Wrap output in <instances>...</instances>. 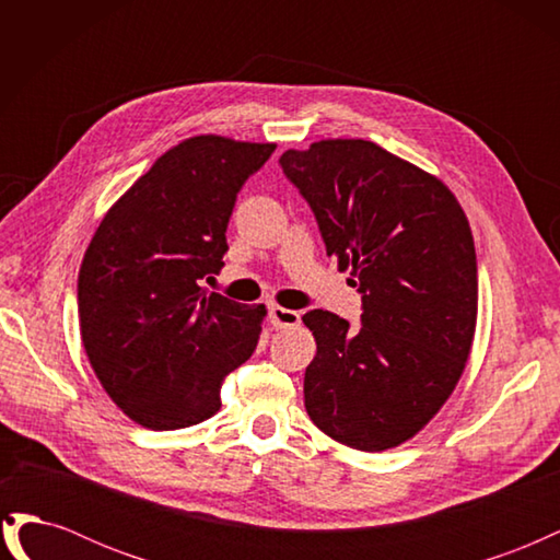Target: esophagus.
<instances>
[{
	"label": "esophagus",
	"mask_w": 560,
	"mask_h": 560,
	"mask_svg": "<svg viewBox=\"0 0 560 560\" xmlns=\"http://www.w3.org/2000/svg\"><path fill=\"white\" fill-rule=\"evenodd\" d=\"M270 325L276 329H287V327H299L301 325V315L296 311L282 308V306H270Z\"/></svg>",
	"instance_id": "34e87169"
}]
</instances>
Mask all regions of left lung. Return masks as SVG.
Here are the masks:
<instances>
[{
	"instance_id": "left-lung-1",
	"label": "left lung",
	"mask_w": 560,
	"mask_h": 560,
	"mask_svg": "<svg viewBox=\"0 0 560 560\" xmlns=\"http://www.w3.org/2000/svg\"><path fill=\"white\" fill-rule=\"evenodd\" d=\"M338 270L362 294V327L303 315L317 354L306 411L334 442L378 453L409 442L460 381L477 329V252L448 186L369 140H319L280 156Z\"/></svg>"
}]
</instances>
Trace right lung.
<instances>
[{"label":"right lung","instance_id":"1","mask_svg":"<svg viewBox=\"0 0 560 560\" xmlns=\"http://www.w3.org/2000/svg\"><path fill=\"white\" fill-rule=\"evenodd\" d=\"M273 142L196 135L167 149L100 222L79 270V322L105 393L149 430L212 418L222 383L252 358L266 308L206 292L226 226Z\"/></svg>","mask_w":560,"mask_h":560}]
</instances>
